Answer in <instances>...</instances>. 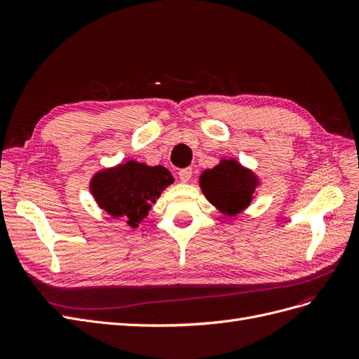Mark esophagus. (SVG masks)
Segmentation results:
<instances>
[{
	"label": "esophagus",
	"mask_w": 359,
	"mask_h": 359,
	"mask_svg": "<svg viewBox=\"0 0 359 359\" xmlns=\"http://www.w3.org/2000/svg\"><path fill=\"white\" fill-rule=\"evenodd\" d=\"M191 173H193V170H191L190 168H186V169H181V170L178 172V177H180V181H181V182H189V181H190V178H191Z\"/></svg>",
	"instance_id": "esophagus-1"
}]
</instances>
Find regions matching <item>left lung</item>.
<instances>
[{
    "label": "left lung",
    "instance_id": "8db88e82",
    "mask_svg": "<svg viewBox=\"0 0 359 359\" xmlns=\"http://www.w3.org/2000/svg\"><path fill=\"white\" fill-rule=\"evenodd\" d=\"M256 173L235 158H222L212 169L202 172L199 186L205 198L224 215H236L248 208L259 187Z\"/></svg>",
    "mask_w": 359,
    "mask_h": 359
}]
</instances>
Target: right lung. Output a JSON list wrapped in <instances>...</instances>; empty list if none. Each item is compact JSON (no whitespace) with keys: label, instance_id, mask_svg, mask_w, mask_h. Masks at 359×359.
<instances>
[{"label":"right lung","instance_id":"obj_1","mask_svg":"<svg viewBox=\"0 0 359 359\" xmlns=\"http://www.w3.org/2000/svg\"><path fill=\"white\" fill-rule=\"evenodd\" d=\"M172 182L173 177L166 168L130 160L94 173L90 191L106 214L114 219L121 217L135 229L147 219L151 206Z\"/></svg>","mask_w":359,"mask_h":359}]
</instances>
